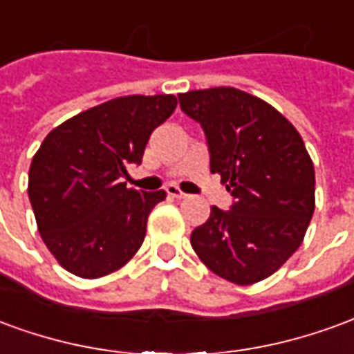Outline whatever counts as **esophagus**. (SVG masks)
Listing matches in <instances>:
<instances>
[{"mask_svg": "<svg viewBox=\"0 0 354 354\" xmlns=\"http://www.w3.org/2000/svg\"><path fill=\"white\" fill-rule=\"evenodd\" d=\"M167 193H169L170 197H176V199H185V197H187V195H185L180 187H176V185H169V187H167Z\"/></svg>", "mask_w": 354, "mask_h": 354, "instance_id": "34e87169", "label": "esophagus"}]
</instances>
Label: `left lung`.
I'll return each instance as SVG.
<instances>
[{
	"instance_id": "left-lung-1",
	"label": "left lung",
	"mask_w": 354,
	"mask_h": 354,
	"mask_svg": "<svg viewBox=\"0 0 354 354\" xmlns=\"http://www.w3.org/2000/svg\"><path fill=\"white\" fill-rule=\"evenodd\" d=\"M178 98L203 127L210 170L235 199L231 210L210 208V218L193 230V250L225 281H263L304 243L315 212V167L304 140L281 111L239 88Z\"/></svg>"
}]
</instances>
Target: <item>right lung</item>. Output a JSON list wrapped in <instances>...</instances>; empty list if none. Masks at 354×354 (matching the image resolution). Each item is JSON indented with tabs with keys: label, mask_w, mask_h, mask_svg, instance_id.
I'll return each instance as SVG.
<instances>
[{
	"label": "right lung",
	"mask_w": 354,
	"mask_h": 354,
	"mask_svg": "<svg viewBox=\"0 0 354 354\" xmlns=\"http://www.w3.org/2000/svg\"><path fill=\"white\" fill-rule=\"evenodd\" d=\"M174 94H131L81 111L45 136L28 172L37 231L55 260L81 279L129 263L147 216L167 193L127 187L151 132L176 109Z\"/></svg>",
	"instance_id": "obj_1"
}]
</instances>
